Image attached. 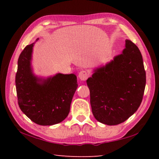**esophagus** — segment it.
<instances>
[{
  "label": "esophagus",
  "instance_id": "esophagus-1",
  "mask_svg": "<svg viewBox=\"0 0 159 159\" xmlns=\"http://www.w3.org/2000/svg\"><path fill=\"white\" fill-rule=\"evenodd\" d=\"M90 74L88 73L87 71H85V70H83V71H80L79 74V77L80 79V80H85L88 79V76H89Z\"/></svg>",
  "mask_w": 159,
  "mask_h": 159
}]
</instances>
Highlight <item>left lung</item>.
Segmentation results:
<instances>
[{"label": "left lung", "mask_w": 159, "mask_h": 159, "mask_svg": "<svg viewBox=\"0 0 159 159\" xmlns=\"http://www.w3.org/2000/svg\"><path fill=\"white\" fill-rule=\"evenodd\" d=\"M94 71L86 80L94 116L109 125L124 122L140 106L146 85V72L139 48L125 40L123 52Z\"/></svg>", "instance_id": "8db88e82"}]
</instances>
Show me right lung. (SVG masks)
Wrapping results in <instances>:
<instances>
[{"label": "right lung", "mask_w": 159, "mask_h": 159, "mask_svg": "<svg viewBox=\"0 0 159 159\" xmlns=\"http://www.w3.org/2000/svg\"><path fill=\"white\" fill-rule=\"evenodd\" d=\"M34 44L26 45L18 59L15 76L18 104L36 124L55 125L69 114L78 88L77 78L74 74H57L46 79L35 76L31 66Z\"/></svg>", "instance_id": "1"}]
</instances>
